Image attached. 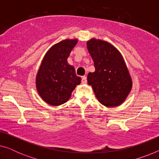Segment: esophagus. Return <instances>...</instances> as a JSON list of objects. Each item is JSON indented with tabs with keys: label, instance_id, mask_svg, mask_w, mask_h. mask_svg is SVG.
<instances>
[{
	"label": "esophagus",
	"instance_id": "esophagus-1",
	"mask_svg": "<svg viewBox=\"0 0 159 159\" xmlns=\"http://www.w3.org/2000/svg\"><path fill=\"white\" fill-rule=\"evenodd\" d=\"M82 84L87 83V77H86V76H84V77H82Z\"/></svg>",
	"mask_w": 159,
	"mask_h": 159
}]
</instances>
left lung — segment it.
<instances>
[{
    "label": "left lung",
    "mask_w": 159,
    "mask_h": 159,
    "mask_svg": "<svg viewBox=\"0 0 159 159\" xmlns=\"http://www.w3.org/2000/svg\"><path fill=\"white\" fill-rule=\"evenodd\" d=\"M87 47L95 68L88 75V84L103 106L121 105L131 91L132 82L120 52L111 43L95 38L87 42Z\"/></svg>",
    "instance_id": "obj_1"
}]
</instances>
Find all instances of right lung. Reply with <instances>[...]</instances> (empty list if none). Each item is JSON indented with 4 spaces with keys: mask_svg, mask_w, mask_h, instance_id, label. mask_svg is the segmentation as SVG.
I'll use <instances>...</instances> for the list:
<instances>
[{
    "mask_svg": "<svg viewBox=\"0 0 159 159\" xmlns=\"http://www.w3.org/2000/svg\"><path fill=\"white\" fill-rule=\"evenodd\" d=\"M77 43V39L62 40L53 45L43 58L36 77L37 90L47 103L59 106L70 98L81 78L67 62L71 50Z\"/></svg>",
    "mask_w": 159,
    "mask_h": 159,
    "instance_id": "1",
    "label": "right lung"
}]
</instances>
